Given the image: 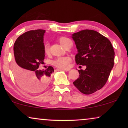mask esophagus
<instances>
[{"mask_svg": "<svg viewBox=\"0 0 128 128\" xmlns=\"http://www.w3.org/2000/svg\"><path fill=\"white\" fill-rule=\"evenodd\" d=\"M59 70H64V71H69L70 69H64V68H59L58 69Z\"/></svg>", "mask_w": 128, "mask_h": 128, "instance_id": "34e87169", "label": "esophagus"}]
</instances>
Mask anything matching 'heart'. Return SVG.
I'll return each mask as SVG.
<instances>
[{
	"label": "heart",
	"mask_w": 128,
	"mask_h": 128,
	"mask_svg": "<svg viewBox=\"0 0 128 128\" xmlns=\"http://www.w3.org/2000/svg\"><path fill=\"white\" fill-rule=\"evenodd\" d=\"M58 41L60 43V44L64 48L66 45L69 41H70V40L68 38L65 37V36H61V37L58 38ZM44 52L46 55H48L50 54V49H49V46L48 45L45 44L44 45ZM71 58L69 56L59 57L53 60L52 64L58 68H64H64H68L69 67L70 64L71 62Z\"/></svg>",
	"instance_id": "1"
}]
</instances>
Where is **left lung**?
Returning a JSON list of instances; mask_svg holds the SVG:
<instances>
[{
	"label": "left lung",
	"instance_id": "8db88e82",
	"mask_svg": "<svg viewBox=\"0 0 128 128\" xmlns=\"http://www.w3.org/2000/svg\"><path fill=\"white\" fill-rule=\"evenodd\" d=\"M72 38L78 50L76 63L86 66L85 70H78L79 77L73 84L82 93H94L102 88L108 79L114 64V48L107 38L92 30L74 33Z\"/></svg>",
	"mask_w": 128,
	"mask_h": 128
}]
</instances>
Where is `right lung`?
<instances>
[{"label": "right lung", "instance_id": "obj_1", "mask_svg": "<svg viewBox=\"0 0 128 128\" xmlns=\"http://www.w3.org/2000/svg\"><path fill=\"white\" fill-rule=\"evenodd\" d=\"M44 30L26 32L17 38L14 44V60L13 72L18 84L24 90L39 92L44 90L54 72V68L40 70L44 64L45 52L43 38Z\"/></svg>", "mask_w": 128, "mask_h": 128}]
</instances>
